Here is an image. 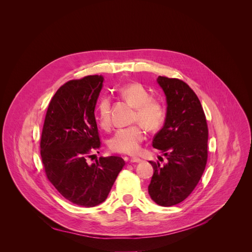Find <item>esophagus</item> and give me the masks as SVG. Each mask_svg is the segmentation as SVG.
<instances>
[{"instance_id": "1", "label": "esophagus", "mask_w": 252, "mask_h": 252, "mask_svg": "<svg viewBox=\"0 0 252 252\" xmlns=\"http://www.w3.org/2000/svg\"><path fill=\"white\" fill-rule=\"evenodd\" d=\"M141 159L139 158H130V162L131 163H136V162H140Z\"/></svg>"}]
</instances>
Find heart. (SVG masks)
Returning <instances> with one entry per match:
<instances>
[{
	"mask_svg": "<svg viewBox=\"0 0 252 252\" xmlns=\"http://www.w3.org/2000/svg\"><path fill=\"white\" fill-rule=\"evenodd\" d=\"M119 94L134 106L132 122L139 124L119 129L109 140V148L117 154L134 155L139 151L140 143L146 138V131L142 126L143 125L151 131L159 129L165 121L166 112L163 104L158 99L151 97L148 90L140 84L125 85L119 90ZM95 118L101 128H110V98L103 96L98 100Z\"/></svg>",
	"mask_w": 252,
	"mask_h": 252,
	"instance_id": "b5f03b06",
	"label": "heart"
}]
</instances>
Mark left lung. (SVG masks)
<instances>
[{
    "label": "left lung",
    "mask_w": 252,
    "mask_h": 252,
    "mask_svg": "<svg viewBox=\"0 0 252 252\" xmlns=\"http://www.w3.org/2000/svg\"><path fill=\"white\" fill-rule=\"evenodd\" d=\"M158 83L166 95L167 112L153 147L167 162L160 166L150 161L155 171L149 193L158 205L171 206L188 198L200 181L208 157V127L200 100L187 83L160 76Z\"/></svg>",
    "instance_id": "1"
}]
</instances>
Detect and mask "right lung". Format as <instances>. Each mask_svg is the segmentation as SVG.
<instances>
[{
	"instance_id": "right-lung-1",
	"label": "right lung",
	"mask_w": 252,
	"mask_h": 252,
	"mask_svg": "<svg viewBox=\"0 0 252 252\" xmlns=\"http://www.w3.org/2000/svg\"><path fill=\"white\" fill-rule=\"evenodd\" d=\"M102 82L95 75L63 84L48 106L40 143L49 182L65 199L85 207L105 200L126 164L120 157L87 162L101 146L94 107Z\"/></svg>"
}]
</instances>
